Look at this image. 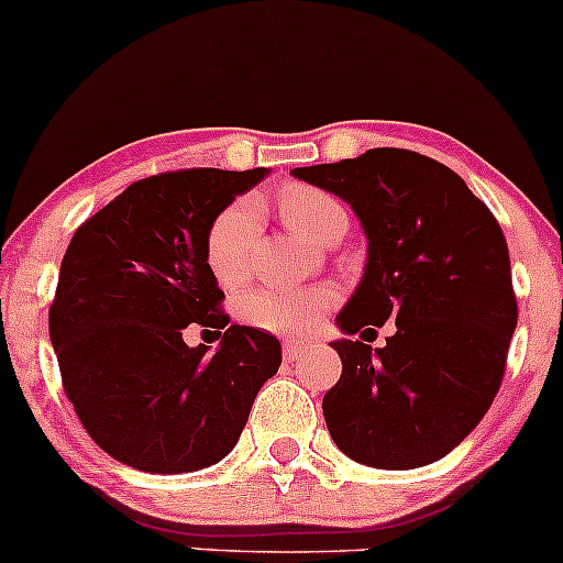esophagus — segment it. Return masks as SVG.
Wrapping results in <instances>:
<instances>
[{
    "instance_id": "34e87169",
    "label": "esophagus",
    "mask_w": 563,
    "mask_h": 563,
    "mask_svg": "<svg viewBox=\"0 0 563 563\" xmlns=\"http://www.w3.org/2000/svg\"><path fill=\"white\" fill-rule=\"evenodd\" d=\"M306 350H309V346L298 344V341H284V361H298Z\"/></svg>"
}]
</instances>
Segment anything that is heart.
<instances>
[{
  "label": "heart",
  "mask_w": 563,
  "mask_h": 563,
  "mask_svg": "<svg viewBox=\"0 0 563 563\" xmlns=\"http://www.w3.org/2000/svg\"><path fill=\"white\" fill-rule=\"evenodd\" d=\"M282 217L303 239L322 243L328 235L344 233L346 211L335 197L314 187L292 184L279 195ZM260 233L257 202L243 197L213 219L206 239V263L222 287H235L246 279L252 249ZM333 303V292L322 287L282 289L260 287L241 298V317L254 328L279 335H303L314 328L324 309Z\"/></svg>",
  "instance_id": "heart-1"
}]
</instances>
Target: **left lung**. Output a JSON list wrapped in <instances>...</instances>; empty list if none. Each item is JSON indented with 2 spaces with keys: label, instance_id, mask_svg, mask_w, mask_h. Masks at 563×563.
<instances>
[{
  "label": "left lung",
  "instance_id": "8db88e82",
  "mask_svg": "<svg viewBox=\"0 0 563 563\" xmlns=\"http://www.w3.org/2000/svg\"><path fill=\"white\" fill-rule=\"evenodd\" d=\"M292 176L341 197L368 241L363 279L335 317L344 339L330 341L341 376L322 411L335 448L393 472L439 461L494 404L518 324L496 217L457 173L407 148ZM387 319L397 333L382 351L351 341Z\"/></svg>",
  "mask_w": 563,
  "mask_h": 563
}]
</instances>
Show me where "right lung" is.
Segmentation results:
<instances>
[{"label":"right lung","mask_w":563,"mask_h":563,"mask_svg":"<svg viewBox=\"0 0 563 563\" xmlns=\"http://www.w3.org/2000/svg\"><path fill=\"white\" fill-rule=\"evenodd\" d=\"M254 170L159 173L130 184L75 230L48 311L65 393L89 437L152 474L213 466L239 442L260 387L282 366L276 335L228 324L206 239ZM192 321L224 329L187 347Z\"/></svg>","instance_id":"add662e5"}]
</instances>
